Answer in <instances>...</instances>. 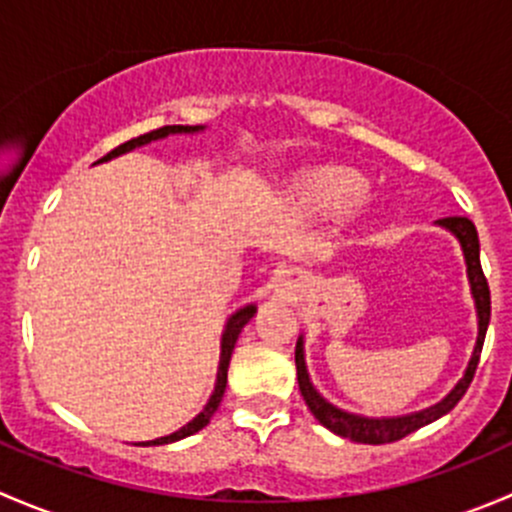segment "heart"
<instances>
[{"instance_id":"obj_1","label":"heart","mask_w":512,"mask_h":512,"mask_svg":"<svg viewBox=\"0 0 512 512\" xmlns=\"http://www.w3.org/2000/svg\"><path fill=\"white\" fill-rule=\"evenodd\" d=\"M366 188V178L352 165H307L289 175L282 190V205L299 223H334L347 213H361Z\"/></svg>"}]
</instances>
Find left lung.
Returning a JSON list of instances; mask_svg holds the SVG:
<instances>
[{
    "instance_id": "1",
    "label": "left lung",
    "mask_w": 512,
    "mask_h": 512,
    "mask_svg": "<svg viewBox=\"0 0 512 512\" xmlns=\"http://www.w3.org/2000/svg\"><path fill=\"white\" fill-rule=\"evenodd\" d=\"M436 225L451 232V235L458 240V245H461L463 260H466L468 285H471V297H473V304H476L478 337H476V347H473L471 359H468L466 371H463V376L458 379V384L453 386V389L448 391L438 404L428 406V409L414 411V414H404V416H381V418L361 416V414H352V411L339 409V406H334L332 401H327L317 389H314L307 371V359H304V334H299L297 349H294L299 391H302V399L304 404L309 406V411H312V416L317 418L324 428L337 433V436L349 438V441L354 443H371V446L399 441V438L414 433L416 428H423L428 426V423L436 421V418L446 416L448 411L463 399L468 386H471L473 374H476V366L480 359V349H483L485 332H488V322H490V289L483 277V270H480L478 232H476V225H473L468 218H443V220H436Z\"/></svg>"
}]
</instances>
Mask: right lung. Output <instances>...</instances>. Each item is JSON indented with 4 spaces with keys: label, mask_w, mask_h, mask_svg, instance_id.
<instances>
[{
    "label": "right lung",
    "mask_w": 512,
    "mask_h": 512,
    "mask_svg": "<svg viewBox=\"0 0 512 512\" xmlns=\"http://www.w3.org/2000/svg\"><path fill=\"white\" fill-rule=\"evenodd\" d=\"M203 131H205V126H163V128H158V131L143 133V136L133 138V141H126L123 146H118L116 151H111L106 158H101V160L118 158V156H123V153H131V151H136V148L148 146V143H153V141H163V138H168V136H193V133H203ZM255 312H257V304H245V307L235 309V312L227 317L223 337H220V361H218V376H215V389H213V394H210L208 404L203 406V411H200L193 421H188L185 426H180L178 431L170 433V436H160V438H153V441H143V446H165V443H175V441H180V438L193 436V433H198L200 428L208 426L210 418H213L215 411H218L220 401H223L225 386H227V366H230L232 349H235V342H237V337H240L242 327H245V324L255 317Z\"/></svg>",
    "instance_id": "1"
}]
</instances>
